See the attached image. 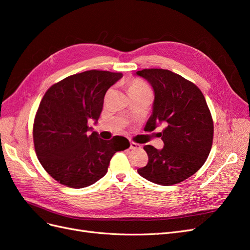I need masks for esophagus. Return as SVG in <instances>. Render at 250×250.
<instances>
[{
  "label": "esophagus",
  "mask_w": 250,
  "mask_h": 250,
  "mask_svg": "<svg viewBox=\"0 0 250 250\" xmlns=\"http://www.w3.org/2000/svg\"><path fill=\"white\" fill-rule=\"evenodd\" d=\"M130 149H131V150L141 149V145H139V144L134 143V142H130Z\"/></svg>",
  "instance_id": "34e87169"
}]
</instances>
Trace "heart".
I'll return each instance as SVG.
<instances>
[{
	"instance_id": "obj_1",
	"label": "heart",
	"mask_w": 250,
	"mask_h": 250,
	"mask_svg": "<svg viewBox=\"0 0 250 250\" xmlns=\"http://www.w3.org/2000/svg\"><path fill=\"white\" fill-rule=\"evenodd\" d=\"M145 90H149V87L144 81L140 79H131L128 81V93L129 94L145 92Z\"/></svg>"
}]
</instances>
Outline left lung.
<instances>
[{
	"label": "left lung",
	"mask_w": 250,
	"mask_h": 250,
	"mask_svg": "<svg viewBox=\"0 0 250 250\" xmlns=\"http://www.w3.org/2000/svg\"><path fill=\"white\" fill-rule=\"evenodd\" d=\"M134 75L154 92L145 130L162 126L158 135L164 142L161 150L144 146L149 161L138 173L156 185L181 183L202 167L213 144L214 124L206 98L194 83L168 70L145 69Z\"/></svg>",
	"instance_id": "1"
}]
</instances>
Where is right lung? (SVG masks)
<instances>
[{
    "label": "right lung",
    "instance_id": "right-lung-1",
    "mask_svg": "<svg viewBox=\"0 0 250 250\" xmlns=\"http://www.w3.org/2000/svg\"><path fill=\"white\" fill-rule=\"evenodd\" d=\"M122 77V73L86 71L44 94L34 120V147L43 169L58 183L74 188L93 185L107 173L112 155L129 148L126 138L102 140L87 126V121L99 119L105 94Z\"/></svg>",
    "mask_w": 250,
    "mask_h": 250
}]
</instances>
